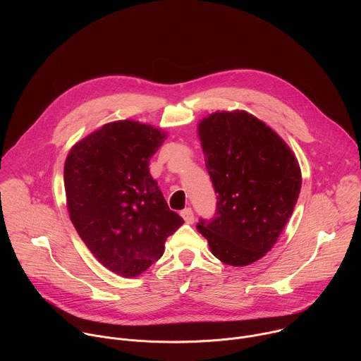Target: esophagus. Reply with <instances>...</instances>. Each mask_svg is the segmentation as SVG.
Listing matches in <instances>:
<instances>
[{
    "label": "esophagus",
    "instance_id": "obj_1",
    "mask_svg": "<svg viewBox=\"0 0 361 361\" xmlns=\"http://www.w3.org/2000/svg\"><path fill=\"white\" fill-rule=\"evenodd\" d=\"M181 217L184 219V221H185L187 224H192V223H194V213H192L191 209H184V210L181 212Z\"/></svg>",
    "mask_w": 361,
    "mask_h": 361
}]
</instances>
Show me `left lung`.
I'll list each match as a JSON object with an SVG mask.
<instances>
[{
	"instance_id": "left-lung-1",
	"label": "left lung",
	"mask_w": 361,
	"mask_h": 361,
	"mask_svg": "<svg viewBox=\"0 0 361 361\" xmlns=\"http://www.w3.org/2000/svg\"><path fill=\"white\" fill-rule=\"evenodd\" d=\"M217 192V213L200 220L220 262L244 267L269 252L293 214L301 170L291 148L266 123L244 110L216 111L197 128Z\"/></svg>"
}]
</instances>
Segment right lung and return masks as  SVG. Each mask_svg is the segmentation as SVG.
<instances>
[{
    "mask_svg": "<svg viewBox=\"0 0 361 361\" xmlns=\"http://www.w3.org/2000/svg\"><path fill=\"white\" fill-rule=\"evenodd\" d=\"M166 138L149 124L113 121L75 142L66 159L70 219L95 259L121 277H137L156 263L184 223L148 169Z\"/></svg>",
    "mask_w": 361,
    "mask_h": 361,
    "instance_id": "add662e5",
    "label": "right lung"
}]
</instances>
